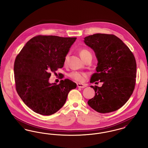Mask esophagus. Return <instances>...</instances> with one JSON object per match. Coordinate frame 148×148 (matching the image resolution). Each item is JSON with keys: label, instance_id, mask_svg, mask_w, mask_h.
<instances>
[{"label": "esophagus", "instance_id": "1", "mask_svg": "<svg viewBox=\"0 0 148 148\" xmlns=\"http://www.w3.org/2000/svg\"><path fill=\"white\" fill-rule=\"evenodd\" d=\"M77 86L78 88H84L86 86V85L84 84H80V83H77Z\"/></svg>", "mask_w": 148, "mask_h": 148}]
</instances>
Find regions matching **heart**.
<instances>
[{
	"label": "heart",
	"mask_w": 148,
	"mask_h": 148,
	"mask_svg": "<svg viewBox=\"0 0 148 148\" xmlns=\"http://www.w3.org/2000/svg\"><path fill=\"white\" fill-rule=\"evenodd\" d=\"M79 53L81 58L84 60L87 56L91 55V53L86 49H81L79 50ZM69 56V54L67 53L64 57V64L67 63L68 58ZM68 76L73 80H75L77 82H82L84 80L85 77H86V74L84 73L79 72L77 71H73L68 74Z\"/></svg>",
	"instance_id": "obj_1"
}]
</instances>
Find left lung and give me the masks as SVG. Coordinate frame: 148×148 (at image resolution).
Returning a JSON list of instances; mask_svg holds the SVG:
<instances>
[{
    "mask_svg": "<svg viewBox=\"0 0 148 148\" xmlns=\"http://www.w3.org/2000/svg\"><path fill=\"white\" fill-rule=\"evenodd\" d=\"M85 44L93 49L98 63L90 83L100 81L102 86H90L95 97L88 100L92 109L100 113L118 110L134 91L136 63L131 50L115 35L95 34L84 38Z\"/></svg>",
    "mask_w": 148,
    "mask_h": 148,
    "instance_id": "left-lung-1",
    "label": "left lung"
}]
</instances>
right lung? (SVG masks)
Segmentation results:
<instances>
[{"label":"right lung","instance_id":"1","mask_svg":"<svg viewBox=\"0 0 148 148\" xmlns=\"http://www.w3.org/2000/svg\"><path fill=\"white\" fill-rule=\"evenodd\" d=\"M77 38L38 35L22 48L14 62L16 90L25 104L35 113L50 115L65 104L68 94L77 84L62 80L50 84L51 73L63 68L64 57Z\"/></svg>","mask_w":148,"mask_h":148}]
</instances>
